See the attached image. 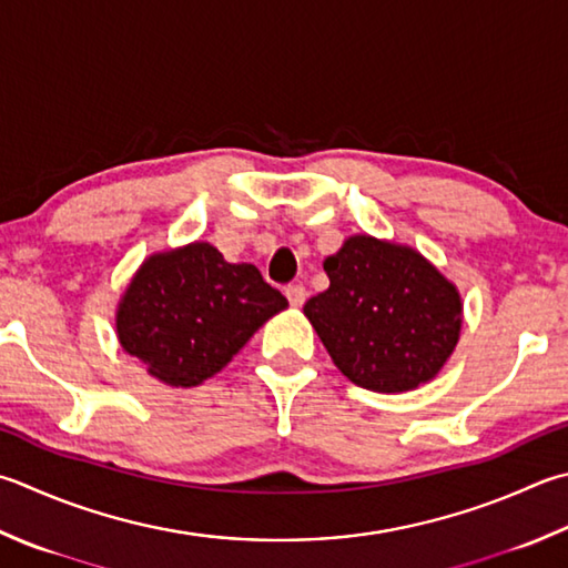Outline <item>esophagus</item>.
Segmentation results:
<instances>
[{"mask_svg":"<svg viewBox=\"0 0 568 568\" xmlns=\"http://www.w3.org/2000/svg\"><path fill=\"white\" fill-rule=\"evenodd\" d=\"M284 292H286L288 304H292L294 308L304 306V302H306V286L304 284H288Z\"/></svg>","mask_w":568,"mask_h":568,"instance_id":"obj_1","label":"esophagus"}]
</instances>
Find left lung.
<instances>
[{
    "instance_id": "left-lung-1",
    "label": "left lung",
    "mask_w": 568,
    "mask_h": 568,
    "mask_svg": "<svg viewBox=\"0 0 568 568\" xmlns=\"http://www.w3.org/2000/svg\"><path fill=\"white\" fill-rule=\"evenodd\" d=\"M328 288L304 314L361 388L403 393L435 378L459 338L457 288L400 244L358 234L324 262Z\"/></svg>"
}]
</instances>
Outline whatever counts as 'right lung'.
<instances>
[{
	"label": "right lung",
	"instance_id": "add662e5",
	"mask_svg": "<svg viewBox=\"0 0 568 568\" xmlns=\"http://www.w3.org/2000/svg\"><path fill=\"white\" fill-rule=\"evenodd\" d=\"M286 296L254 264H230L207 242L153 254L118 306V338L168 385H200L227 366Z\"/></svg>",
	"mask_w": 568,
	"mask_h": 568
}]
</instances>
